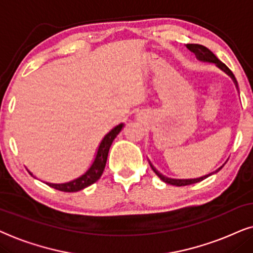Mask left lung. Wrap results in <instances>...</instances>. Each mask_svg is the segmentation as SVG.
I'll return each mask as SVG.
<instances>
[{
	"label": "left lung",
	"mask_w": 253,
	"mask_h": 253,
	"mask_svg": "<svg viewBox=\"0 0 253 253\" xmlns=\"http://www.w3.org/2000/svg\"><path fill=\"white\" fill-rule=\"evenodd\" d=\"M186 47H187L188 49L191 50V52H193V53L195 54V56H197V59L199 60V61L214 63V65L216 66L217 68H220V69L222 70V72H224L225 74H227L228 76H230V79H231L232 81H234L235 85H236L237 90H238V84H237V81H236V79H235L234 74L231 73V70L229 69L228 67L224 65V63H222V62L220 61V60H218V59L216 58V56L214 55L213 52H211V50L208 49L207 47H205V46H203V45H198V43H187ZM225 163H227V161L224 162V164H225ZM149 164H150L151 169L154 170V172L156 173L157 176L160 177L161 179L164 181V183L170 184V185H174V186H186V185H191V184L199 183V181L204 180V179H206V178H208L210 176H211V174H214V173L218 172V171H220V170L222 169V168L224 167V164H222L221 167H218L216 170L213 171V172L207 173V174H205V176H201V177H198V178H190V179H176V178H170V177L164 176V174H162V173L160 172V171L156 170V168H155V167L153 166V164L150 163V161H149Z\"/></svg>",
	"instance_id": "8db88e82"
}]
</instances>
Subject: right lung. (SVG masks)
<instances>
[{
    "instance_id": "obj_1",
    "label": "right lung",
    "mask_w": 253,
    "mask_h": 253,
    "mask_svg": "<svg viewBox=\"0 0 253 253\" xmlns=\"http://www.w3.org/2000/svg\"><path fill=\"white\" fill-rule=\"evenodd\" d=\"M123 128H124V124L121 123L119 125H117L114 128L111 129L110 132L103 137V140L100 141L98 148H97L95 158H93L91 166L89 167V169H87L83 174H81L80 177L75 178V179L67 181V183H62V184L46 183V184L50 187L55 188V190H59L62 192H77V191L83 190V188H85L87 186H90V185H92L93 183H96V181L100 178V176L103 174L104 169H105L107 155H109L111 144H112L113 140L116 139L117 135L121 132V129ZM28 171L31 176H33L31 171L30 170Z\"/></svg>"
}]
</instances>
